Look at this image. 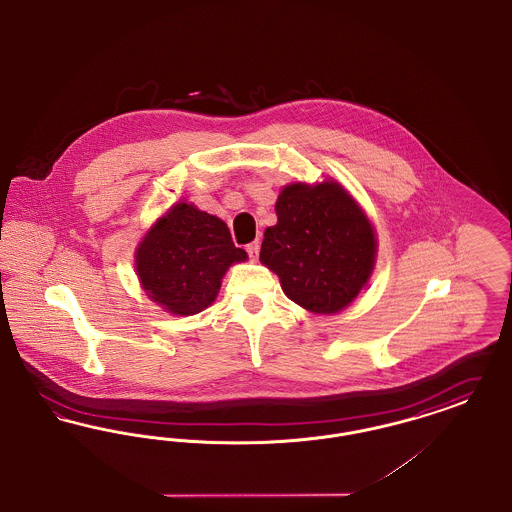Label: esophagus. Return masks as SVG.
<instances>
[{"label":"esophagus","mask_w":512,"mask_h":512,"mask_svg":"<svg viewBox=\"0 0 512 512\" xmlns=\"http://www.w3.org/2000/svg\"><path fill=\"white\" fill-rule=\"evenodd\" d=\"M245 251H247V255H249L251 261H257V257H259V241L249 243V245L245 247Z\"/></svg>","instance_id":"esophagus-1"}]
</instances>
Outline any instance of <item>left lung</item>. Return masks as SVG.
I'll list each match as a JSON object with an SVG mask.
<instances>
[{"label": "left lung", "instance_id": "8db88e82", "mask_svg": "<svg viewBox=\"0 0 512 512\" xmlns=\"http://www.w3.org/2000/svg\"><path fill=\"white\" fill-rule=\"evenodd\" d=\"M261 263L284 294L313 313H336L360 294L375 265V234L356 201L336 183H292L276 201Z\"/></svg>", "mask_w": 512, "mask_h": 512}]
</instances>
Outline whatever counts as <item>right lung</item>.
<instances>
[{
    "label": "right lung",
    "mask_w": 512,
    "mask_h": 512,
    "mask_svg": "<svg viewBox=\"0 0 512 512\" xmlns=\"http://www.w3.org/2000/svg\"><path fill=\"white\" fill-rule=\"evenodd\" d=\"M245 259L220 218L178 203L139 245L135 263L152 301L174 315H195L214 301L228 267Z\"/></svg>",
    "instance_id": "right-lung-1"
}]
</instances>
